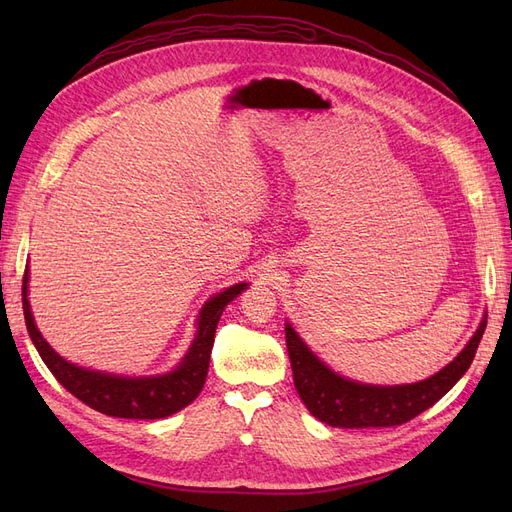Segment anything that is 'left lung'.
I'll use <instances>...</instances> for the list:
<instances>
[{
    "label": "left lung",
    "instance_id": "obj_1",
    "mask_svg": "<svg viewBox=\"0 0 512 512\" xmlns=\"http://www.w3.org/2000/svg\"><path fill=\"white\" fill-rule=\"evenodd\" d=\"M487 327V316L480 320L476 333L470 337L455 359L421 382L412 384H363L348 380L324 365L318 356L286 322V346L292 365V378L305 408L318 421L342 429L363 427H395L412 421L442 399L474 361L476 348Z\"/></svg>",
    "mask_w": 512,
    "mask_h": 512
}]
</instances>
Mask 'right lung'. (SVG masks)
<instances>
[{
    "instance_id": "1",
    "label": "right lung",
    "mask_w": 512,
    "mask_h": 512,
    "mask_svg": "<svg viewBox=\"0 0 512 512\" xmlns=\"http://www.w3.org/2000/svg\"><path fill=\"white\" fill-rule=\"evenodd\" d=\"M27 284H29V265L23 275V314L29 337L42 356L44 365L51 369V374L57 382L70 391L83 404L94 408L106 416L117 418H138V421H153V418H164L190 406L192 401L203 391L209 359L213 348L215 329H218L220 316L224 307L237 299L239 294L250 284H235L211 297L198 314L196 335L192 346L185 352L181 363L160 376H117L106 374V371L87 369L76 363L66 361L59 356L42 333L38 331L32 307L27 299Z\"/></svg>"
}]
</instances>
